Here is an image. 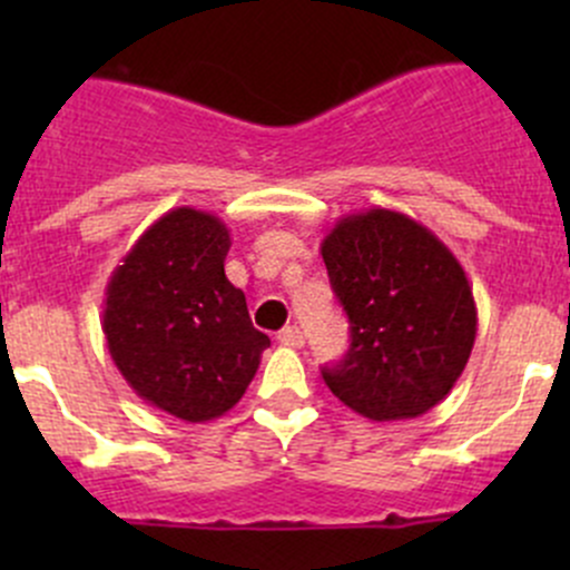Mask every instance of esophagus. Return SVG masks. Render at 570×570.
Segmentation results:
<instances>
[{
	"label": "esophagus",
	"mask_w": 570,
	"mask_h": 570,
	"mask_svg": "<svg viewBox=\"0 0 570 570\" xmlns=\"http://www.w3.org/2000/svg\"><path fill=\"white\" fill-rule=\"evenodd\" d=\"M278 342L286 344V347H303L306 344V336L297 325H286L284 331H278Z\"/></svg>",
	"instance_id": "1"
}]
</instances>
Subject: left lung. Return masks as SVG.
I'll use <instances>...</instances> for the list:
<instances>
[{
	"instance_id": "8db88e82",
	"label": "left lung",
	"mask_w": 570,
	"mask_h": 570,
	"mask_svg": "<svg viewBox=\"0 0 570 570\" xmlns=\"http://www.w3.org/2000/svg\"><path fill=\"white\" fill-rule=\"evenodd\" d=\"M331 286L350 320V350L327 389L372 422L416 419L469 364L476 306L455 253L392 209L347 215L322 239Z\"/></svg>"
}]
</instances>
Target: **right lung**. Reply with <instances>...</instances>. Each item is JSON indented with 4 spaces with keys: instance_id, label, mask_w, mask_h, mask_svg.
Instances as JSON below:
<instances>
[{
    "instance_id": "right-lung-1",
    "label": "right lung",
    "mask_w": 570,
    "mask_h": 570,
    "mask_svg": "<svg viewBox=\"0 0 570 570\" xmlns=\"http://www.w3.org/2000/svg\"><path fill=\"white\" fill-rule=\"evenodd\" d=\"M232 234L220 217L178 206L131 245L105 292L107 350L140 400L209 422L243 400L269 347L226 278Z\"/></svg>"
}]
</instances>
